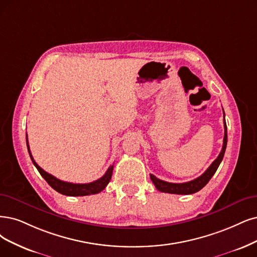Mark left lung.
Returning a JSON list of instances; mask_svg holds the SVG:
<instances>
[{
    "mask_svg": "<svg viewBox=\"0 0 257 257\" xmlns=\"http://www.w3.org/2000/svg\"><path fill=\"white\" fill-rule=\"evenodd\" d=\"M223 114H224V112H223ZM223 123H224V137H223L222 149L220 151L219 156L217 157V159L211 164V166L205 170L204 174H202L200 177H198L197 179L192 180V181H189V182H185V183H170V182H166V181H163V180L158 179L154 175H150L151 181L154 182V184L157 187L158 191L162 192V193H168V194L191 195V194L199 192L201 188H203L207 184V182L210 181L211 178L216 173L217 168L219 167L221 161L223 159L224 153H225L226 143H227V132H226L225 119H223Z\"/></svg>",
    "mask_w": 257,
    "mask_h": 257,
    "instance_id": "left-lung-1",
    "label": "left lung"
}]
</instances>
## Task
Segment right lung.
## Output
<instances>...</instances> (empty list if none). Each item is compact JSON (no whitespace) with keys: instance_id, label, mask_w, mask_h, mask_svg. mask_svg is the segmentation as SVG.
Returning <instances> with one entry per match:
<instances>
[{"instance_id":"right-lung-1","label":"right lung","mask_w":257,"mask_h":257,"mask_svg":"<svg viewBox=\"0 0 257 257\" xmlns=\"http://www.w3.org/2000/svg\"><path fill=\"white\" fill-rule=\"evenodd\" d=\"M26 145H27V149H28V154H30V157L33 161L34 165L38 169V172L40 173V175L44 178L45 181L50 184V186H52L56 192H58L62 195L76 197V196H88V195L98 194L101 191H103V189L106 188V186L108 185V183L110 182L111 177H112V173H113V165L108 168L106 174H104L101 178H99L98 180H96V181L91 182V183L76 184V183H70V182L61 181V180L57 179L56 177L52 176L51 174L44 172V170L35 162V160H34L33 156L31 154L30 145H28L27 135H26Z\"/></svg>"}]
</instances>
